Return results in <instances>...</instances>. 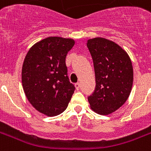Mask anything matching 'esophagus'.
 Masks as SVG:
<instances>
[{
	"label": "esophagus",
	"instance_id": "1",
	"mask_svg": "<svg viewBox=\"0 0 151 151\" xmlns=\"http://www.w3.org/2000/svg\"><path fill=\"white\" fill-rule=\"evenodd\" d=\"M75 87L77 90H79V89H80V87H81V85H80V83H79V82H77V83H76Z\"/></svg>",
	"mask_w": 151,
	"mask_h": 151
}]
</instances>
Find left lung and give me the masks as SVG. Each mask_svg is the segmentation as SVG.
<instances>
[{
	"mask_svg": "<svg viewBox=\"0 0 151 151\" xmlns=\"http://www.w3.org/2000/svg\"><path fill=\"white\" fill-rule=\"evenodd\" d=\"M86 45L91 54L95 73V89L88 97L93 111L109 115L129 98L133 82V69L128 53L105 38L90 39Z\"/></svg>",
	"mask_w": 151,
	"mask_h": 151,
	"instance_id": "left-lung-1",
	"label": "left lung"
}]
</instances>
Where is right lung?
<instances>
[{
	"label": "right lung",
	"mask_w": 151,
	"mask_h": 151,
	"mask_svg": "<svg viewBox=\"0 0 151 151\" xmlns=\"http://www.w3.org/2000/svg\"><path fill=\"white\" fill-rule=\"evenodd\" d=\"M74 43L73 39L50 36L35 43L25 57L22 68L25 95L38 111L47 116L62 113L75 90L65 64Z\"/></svg>",
	"instance_id": "right-lung-1"
}]
</instances>
